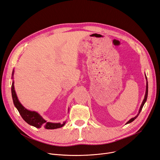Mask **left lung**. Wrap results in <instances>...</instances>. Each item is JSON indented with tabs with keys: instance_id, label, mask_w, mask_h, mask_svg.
<instances>
[{
	"instance_id": "obj_1",
	"label": "left lung",
	"mask_w": 160,
	"mask_h": 160,
	"mask_svg": "<svg viewBox=\"0 0 160 160\" xmlns=\"http://www.w3.org/2000/svg\"><path fill=\"white\" fill-rule=\"evenodd\" d=\"M145 78H146V80H147V84H146V91H145V98H144V99H143V100H142V104H141V106H140V108H139V112H138V113L137 114V115L136 116V117H133V118H132V119H130L127 123H126V124H129V123H130V122H132V121H133L134 120H135L137 117H138V115H139V114L140 113V112H141V110H142V107H143V106H144V104H145V103L146 102V101H147V97H148V82H147V76H146V74H145Z\"/></svg>"
}]
</instances>
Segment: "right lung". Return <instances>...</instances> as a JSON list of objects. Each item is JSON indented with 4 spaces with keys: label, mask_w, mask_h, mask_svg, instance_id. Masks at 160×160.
<instances>
[{
    "label": "right lung",
    "mask_w": 160,
    "mask_h": 160,
    "mask_svg": "<svg viewBox=\"0 0 160 160\" xmlns=\"http://www.w3.org/2000/svg\"><path fill=\"white\" fill-rule=\"evenodd\" d=\"M13 74H14V70H13V72H12V79H13ZM12 99H13L14 106L17 109H18V110L19 112L20 115H21L22 118L28 124L33 126V127H34L37 128H40L41 127H43L48 130H50V129L52 130V129L61 128L65 124L66 121H64L63 123L47 122L38 112L34 111H30L27 110V108H25L19 102L18 96H17L16 92L14 88L13 80L12 82Z\"/></svg>",
    "instance_id": "1"
}]
</instances>
